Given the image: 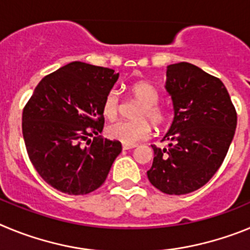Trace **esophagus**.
Here are the masks:
<instances>
[{
  "instance_id": "34e87169",
  "label": "esophagus",
  "mask_w": 250,
  "mask_h": 250,
  "mask_svg": "<svg viewBox=\"0 0 250 250\" xmlns=\"http://www.w3.org/2000/svg\"><path fill=\"white\" fill-rule=\"evenodd\" d=\"M136 145H129V144H123V150H130L132 147H135Z\"/></svg>"
}]
</instances>
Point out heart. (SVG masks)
Here are the masks:
<instances>
[{
    "instance_id": "b5f03b06",
    "label": "heart",
    "mask_w": 250,
    "mask_h": 250,
    "mask_svg": "<svg viewBox=\"0 0 250 250\" xmlns=\"http://www.w3.org/2000/svg\"><path fill=\"white\" fill-rule=\"evenodd\" d=\"M130 94L141 106L136 112V121H116L106 129V134L112 140H118L123 144L134 145L151 135V121L155 126H161L167 121V112L159 105V91L154 85L147 81H138L130 86ZM120 96L118 91L110 90L105 95L101 105L104 116L109 120H114L120 111Z\"/></svg>"
}]
</instances>
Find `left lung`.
<instances>
[{
	"mask_svg": "<svg viewBox=\"0 0 250 250\" xmlns=\"http://www.w3.org/2000/svg\"><path fill=\"white\" fill-rule=\"evenodd\" d=\"M167 87L174 121L154 150L147 178L169 195L191 193L207 184L228 152L237 127V111L224 83L189 62L167 66Z\"/></svg>",
	"mask_w": 250,
	"mask_h": 250,
	"instance_id": "left-lung-1",
	"label": "left lung"
}]
</instances>
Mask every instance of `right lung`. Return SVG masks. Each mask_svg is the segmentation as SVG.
<instances>
[{"label":"right lung","instance_id":"right-lung-1","mask_svg":"<svg viewBox=\"0 0 250 250\" xmlns=\"http://www.w3.org/2000/svg\"><path fill=\"white\" fill-rule=\"evenodd\" d=\"M118 79L111 68L75 61L43 77L23 107L28 158L59 191L96 190L121 152L120 141L99 136L105 123L103 100Z\"/></svg>","mask_w":250,"mask_h":250}]
</instances>
